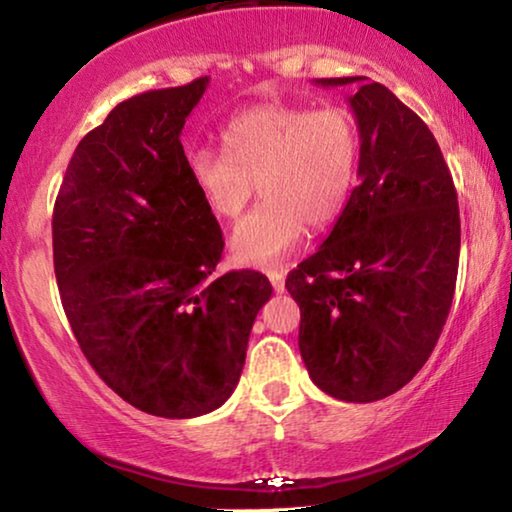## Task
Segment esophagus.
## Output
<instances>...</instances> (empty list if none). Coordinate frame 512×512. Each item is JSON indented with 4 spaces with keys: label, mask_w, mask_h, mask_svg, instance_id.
Segmentation results:
<instances>
[{
    "label": "esophagus",
    "mask_w": 512,
    "mask_h": 512,
    "mask_svg": "<svg viewBox=\"0 0 512 512\" xmlns=\"http://www.w3.org/2000/svg\"><path fill=\"white\" fill-rule=\"evenodd\" d=\"M269 280L278 294L285 292V276H282L280 271H269Z\"/></svg>",
    "instance_id": "1"
}]
</instances>
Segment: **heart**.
I'll return each instance as SVG.
<instances>
[{"mask_svg":"<svg viewBox=\"0 0 512 512\" xmlns=\"http://www.w3.org/2000/svg\"><path fill=\"white\" fill-rule=\"evenodd\" d=\"M225 154L195 149L188 177L220 220H236L253 200L264 202L232 234L230 253L241 266H271L299 246L305 225L322 230L352 200L361 140L345 108L269 103L230 121Z\"/></svg>","mask_w":512,"mask_h":512,"instance_id":"obj_1","label":"heart"}]
</instances>
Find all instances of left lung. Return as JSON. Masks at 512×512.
<instances>
[{
    "label": "left lung",
    "instance_id": "8db88e82",
    "mask_svg": "<svg viewBox=\"0 0 512 512\" xmlns=\"http://www.w3.org/2000/svg\"><path fill=\"white\" fill-rule=\"evenodd\" d=\"M317 85H356L361 183L285 287L301 308L310 379L331 398L375 402L409 384L437 345L455 294L460 209L437 140L393 91L363 75Z\"/></svg>",
    "mask_w": 512,
    "mask_h": 512
}]
</instances>
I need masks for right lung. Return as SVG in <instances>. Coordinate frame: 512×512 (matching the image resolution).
I'll list each match as a JSON object with an SVG mask.
<instances>
[{
  "label": "right lung",
  "mask_w": 512,
  "mask_h": 512,
  "mask_svg": "<svg viewBox=\"0 0 512 512\" xmlns=\"http://www.w3.org/2000/svg\"><path fill=\"white\" fill-rule=\"evenodd\" d=\"M207 85L119 103L80 140L52 213L59 296L82 354L119 398L160 418L230 398L273 292L259 271L213 276L223 232L179 137Z\"/></svg>",
  "instance_id": "add662e5"
}]
</instances>
